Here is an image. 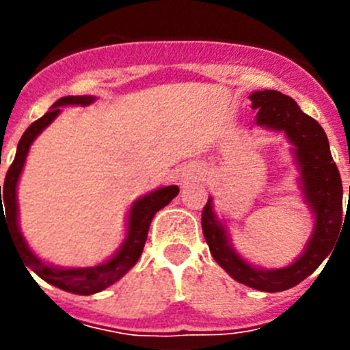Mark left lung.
I'll return each instance as SVG.
<instances>
[{
    "label": "left lung",
    "mask_w": 350,
    "mask_h": 350,
    "mask_svg": "<svg viewBox=\"0 0 350 350\" xmlns=\"http://www.w3.org/2000/svg\"><path fill=\"white\" fill-rule=\"evenodd\" d=\"M250 101L252 108L258 110L256 122L259 126L284 131L295 144L303 191L315 215V230L307 250L293 265L280 270H259L250 267L230 247L224 226L213 212L212 198L203 206L202 228L210 254L237 282L265 293H279L295 287L314 273L335 247L345 224L342 178L329 152L324 129L317 120L303 113L293 98L279 91H258L250 94Z\"/></svg>",
    "instance_id": "1"
}]
</instances>
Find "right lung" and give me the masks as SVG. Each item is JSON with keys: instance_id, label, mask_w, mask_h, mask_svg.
Masks as SVG:
<instances>
[{"instance_id": "1", "label": "right lung", "mask_w": 350, "mask_h": 350, "mask_svg": "<svg viewBox=\"0 0 350 350\" xmlns=\"http://www.w3.org/2000/svg\"><path fill=\"white\" fill-rule=\"evenodd\" d=\"M94 98L92 96H64L61 100L55 101L52 108L43 117L35 120L29 128L24 131L23 138L17 145V154H15L14 163L10 165L8 172H6L5 184L0 185V238L1 230L10 234L12 242H14L15 249H17L18 258L24 261L26 270H33L40 279L45 282L52 284V286L59 287V289L68 291V293H75V295H92V293H100V291L107 289L108 286H112L113 282L122 277L129 268L138 261L144 250L145 240H147L148 226L150 221L159 212L163 206L168 205L173 198L178 194L177 185H166L161 189L154 191V193L147 194V196L140 198L135 205L131 206L129 212V222H128V234H126L124 245L120 247L119 252L113 256L110 261L98 265V267L91 268H70V270H61V268L49 267L45 262L40 261L31 249L27 247L26 240L21 234L17 224V180L23 172L24 161H26L27 150H29L31 144L38 137L43 129L51 124L55 117L59 116V107H66V105H79V107H85V105L92 103ZM3 194V200H1V194ZM5 203V212H2V203Z\"/></svg>"}]
</instances>
